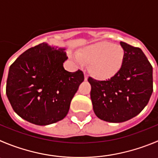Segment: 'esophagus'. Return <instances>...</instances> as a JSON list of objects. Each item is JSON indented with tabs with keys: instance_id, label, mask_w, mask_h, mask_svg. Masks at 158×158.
Here are the masks:
<instances>
[{
	"instance_id": "obj_1",
	"label": "esophagus",
	"mask_w": 158,
	"mask_h": 158,
	"mask_svg": "<svg viewBox=\"0 0 158 158\" xmlns=\"http://www.w3.org/2000/svg\"><path fill=\"white\" fill-rule=\"evenodd\" d=\"M87 79H88V75L85 73V75H84V79L86 81V80H87Z\"/></svg>"
}]
</instances>
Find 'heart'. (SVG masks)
I'll return each mask as SVG.
<instances>
[{"instance_id":"1","label":"heart","mask_w":158,"mask_h":158,"mask_svg":"<svg viewBox=\"0 0 158 158\" xmlns=\"http://www.w3.org/2000/svg\"><path fill=\"white\" fill-rule=\"evenodd\" d=\"M125 52L121 47L108 42H98L88 45L78 52L77 57L83 63L92 64L93 74L105 79L116 74L123 63Z\"/></svg>"}]
</instances>
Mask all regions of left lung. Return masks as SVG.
<instances>
[{
    "instance_id": "obj_1",
    "label": "left lung",
    "mask_w": 158,
    "mask_h": 158,
    "mask_svg": "<svg viewBox=\"0 0 158 158\" xmlns=\"http://www.w3.org/2000/svg\"><path fill=\"white\" fill-rule=\"evenodd\" d=\"M123 63L107 80L88 78L94 113L101 120L123 122L139 114L153 93V67L139 48L120 42Z\"/></svg>"
}]
</instances>
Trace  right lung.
<instances>
[{
	"instance_id": "add662e5",
	"label": "right lung",
	"mask_w": 158,
	"mask_h": 158,
	"mask_svg": "<svg viewBox=\"0 0 158 158\" xmlns=\"http://www.w3.org/2000/svg\"><path fill=\"white\" fill-rule=\"evenodd\" d=\"M64 50L42 43L23 52L10 66L6 94L22 118L47 126L67 115L84 75L79 69L64 70Z\"/></svg>"
}]
</instances>
